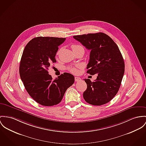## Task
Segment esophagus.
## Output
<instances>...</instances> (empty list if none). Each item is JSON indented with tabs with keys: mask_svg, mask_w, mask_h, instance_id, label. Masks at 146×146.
Returning <instances> with one entry per match:
<instances>
[{
	"mask_svg": "<svg viewBox=\"0 0 146 146\" xmlns=\"http://www.w3.org/2000/svg\"><path fill=\"white\" fill-rule=\"evenodd\" d=\"M81 80V79L79 77H75V81L76 82H79Z\"/></svg>",
	"mask_w": 146,
	"mask_h": 146,
	"instance_id": "obj_1",
	"label": "esophagus"
}]
</instances>
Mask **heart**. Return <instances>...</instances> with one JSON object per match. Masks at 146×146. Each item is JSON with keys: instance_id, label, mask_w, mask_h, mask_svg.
<instances>
[{"instance_id": "b5f03b06", "label": "heart", "mask_w": 146, "mask_h": 146, "mask_svg": "<svg viewBox=\"0 0 146 146\" xmlns=\"http://www.w3.org/2000/svg\"><path fill=\"white\" fill-rule=\"evenodd\" d=\"M71 48L72 49V50L73 51V52H78V51H83V52H84V49L83 48V47L81 45H78V44H72L71 45ZM61 50V49H60L59 50H58V53H59V52ZM78 67H80V66H78ZM69 71L70 72H72V73H74V74H76V73H78V69L75 67H71L69 69Z\"/></svg>"}]
</instances>
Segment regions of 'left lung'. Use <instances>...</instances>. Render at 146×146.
I'll list each match as a JSON object with an SVG mask.
<instances>
[{"label":"left lung","instance_id":"1","mask_svg":"<svg viewBox=\"0 0 146 146\" xmlns=\"http://www.w3.org/2000/svg\"><path fill=\"white\" fill-rule=\"evenodd\" d=\"M73 38L90 50L87 73L98 74L87 85L83 93L84 100L90 104L101 106L111 101L120 88L124 73V62L118 46L108 35L103 33L74 35Z\"/></svg>","mask_w":146,"mask_h":146}]
</instances>
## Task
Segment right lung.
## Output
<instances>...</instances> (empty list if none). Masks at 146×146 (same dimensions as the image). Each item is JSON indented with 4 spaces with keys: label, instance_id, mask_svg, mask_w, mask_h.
<instances>
[{
    "label": "right lung",
    "instance_id": "1",
    "mask_svg": "<svg viewBox=\"0 0 146 146\" xmlns=\"http://www.w3.org/2000/svg\"><path fill=\"white\" fill-rule=\"evenodd\" d=\"M65 40V38L36 37L23 50L19 66L21 78L28 94L42 106L59 103L74 82V77L70 73H64L53 79L48 72L52 63L56 62L58 46Z\"/></svg>",
    "mask_w": 146,
    "mask_h": 146
}]
</instances>
